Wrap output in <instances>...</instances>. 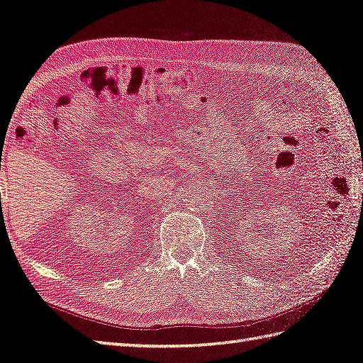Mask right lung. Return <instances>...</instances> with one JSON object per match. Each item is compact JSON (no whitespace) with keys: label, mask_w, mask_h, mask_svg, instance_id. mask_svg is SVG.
<instances>
[{"label":"right lung","mask_w":363,"mask_h":363,"mask_svg":"<svg viewBox=\"0 0 363 363\" xmlns=\"http://www.w3.org/2000/svg\"><path fill=\"white\" fill-rule=\"evenodd\" d=\"M0 196H1V195H0Z\"/></svg>","instance_id":"obj_1"}]
</instances>
